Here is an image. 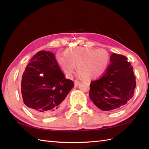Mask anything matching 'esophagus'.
Segmentation results:
<instances>
[{"label":"esophagus","instance_id":"34e87169","mask_svg":"<svg viewBox=\"0 0 149 149\" xmlns=\"http://www.w3.org/2000/svg\"><path fill=\"white\" fill-rule=\"evenodd\" d=\"M79 83H80V82L79 81H77V80L75 81H74V84H75V86H77L78 85H79Z\"/></svg>","mask_w":149,"mask_h":149}]
</instances>
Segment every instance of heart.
I'll return each instance as SVG.
<instances>
[{
  "mask_svg": "<svg viewBox=\"0 0 149 149\" xmlns=\"http://www.w3.org/2000/svg\"><path fill=\"white\" fill-rule=\"evenodd\" d=\"M56 59L66 76H71L76 66L79 74L89 79L99 77L104 74L108 66L109 56L103 49L74 47L66 50L65 55L58 53Z\"/></svg>",
  "mask_w": 149,
  "mask_h": 149,
  "instance_id": "1",
  "label": "heart"
}]
</instances>
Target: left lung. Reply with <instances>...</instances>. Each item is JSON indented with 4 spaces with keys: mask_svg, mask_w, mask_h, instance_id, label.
<instances>
[{
    "mask_svg": "<svg viewBox=\"0 0 149 149\" xmlns=\"http://www.w3.org/2000/svg\"><path fill=\"white\" fill-rule=\"evenodd\" d=\"M103 76L91 81L89 95L98 108L113 111L127 102L136 87L133 67L125 56L113 53Z\"/></svg>",
    "mask_w": 149,
    "mask_h": 149,
    "instance_id": "8db88e82",
    "label": "left lung"
}]
</instances>
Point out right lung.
<instances>
[{"mask_svg": "<svg viewBox=\"0 0 149 149\" xmlns=\"http://www.w3.org/2000/svg\"><path fill=\"white\" fill-rule=\"evenodd\" d=\"M74 86L65 75L52 52L34 55L22 75L21 92L31 112L43 117L54 115L64 107L65 99Z\"/></svg>", "mask_w": 149, "mask_h": 149, "instance_id": "add662e5", "label": "right lung"}]
</instances>
